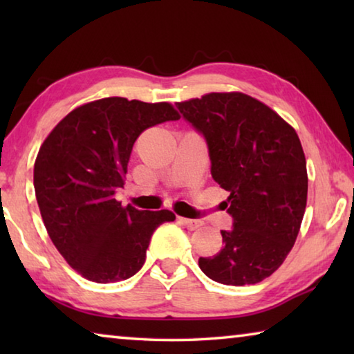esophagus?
Returning <instances> with one entry per match:
<instances>
[{
    "label": "esophagus",
    "instance_id": "esophagus-1",
    "mask_svg": "<svg viewBox=\"0 0 354 354\" xmlns=\"http://www.w3.org/2000/svg\"><path fill=\"white\" fill-rule=\"evenodd\" d=\"M179 218V221H181V223L187 227V230H190V231H194V230H198V227L203 225V221L201 220H192V218H184V217H178Z\"/></svg>",
    "mask_w": 354,
    "mask_h": 354
}]
</instances>
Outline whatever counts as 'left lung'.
I'll return each mask as SVG.
<instances>
[{
  "label": "left lung",
  "instance_id": "8db88e82",
  "mask_svg": "<svg viewBox=\"0 0 354 354\" xmlns=\"http://www.w3.org/2000/svg\"><path fill=\"white\" fill-rule=\"evenodd\" d=\"M203 133L211 173L230 192L232 230L223 247L200 257L206 277L226 286L256 284L281 267L301 226L308 201L306 158L289 123L242 92H212L176 103Z\"/></svg>",
  "mask_w": 354,
  "mask_h": 354
}]
</instances>
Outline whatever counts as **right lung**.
Returning a JSON list of instances; mask_svg holds the SVG:
<instances>
[{
  "label": "right lung",
  "instance_id": "right-lung-1",
  "mask_svg": "<svg viewBox=\"0 0 354 354\" xmlns=\"http://www.w3.org/2000/svg\"><path fill=\"white\" fill-rule=\"evenodd\" d=\"M170 103L122 97L91 101L67 113L41 143L34 189L51 242L93 283H117L140 270L153 232L176 217L139 211L113 198L124 185L133 145L143 131L178 120Z\"/></svg>",
  "mask_w": 354,
  "mask_h": 354
}]
</instances>
